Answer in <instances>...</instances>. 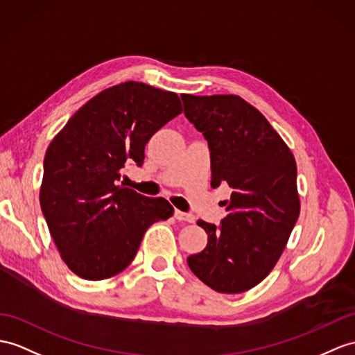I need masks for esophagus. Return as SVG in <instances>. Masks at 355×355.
Returning a JSON list of instances; mask_svg holds the SVG:
<instances>
[{
    "mask_svg": "<svg viewBox=\"0 0 355 355\" xmlns=\"http://www.w3.org/2000/svg\"><path fill=\"white\" fill-rule=\"evenodd\" d=\"M175 218L179 220V221H187V223H194L196 221V217L193 214H187V212H182V211H175Z\"/></svg>",
    "mask_w": 355,
    "mask_h": 355,
    "instance_id": "34e87169",
    "label": "esophagus"
}]
</instances>
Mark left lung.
<instances>
[{
    "label": "left lung",
    "mask_w": 355,
    "mask_h": 355,
    "mask_svg": "<svg viewBox=\"0 0 355 355\" xmlns=\"http://www.w3.org/2000/svg\"><path fill=\"white\" fill-rule=\"evenodd\" d=\"M180 98L209 146L212 188H232L220 226L197 221L207 245L188 256V266L214 291L245 292L277 263L298 220L295 159L262 112L236 94Z\"/></svg>",
    "instance_id": "left-lung-1"
}]
</instances>
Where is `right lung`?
Listing matches in <instances>:
<instances>
[{
    "label": "right lung",
    "mask_w": 355,
    "mask_h": 355,
    "mask_svg": "<svg viewBox=\"0 0 355 355\" xmlns=\"http://www.w3.org/2000/svg\"><path fill=\"white\" fill-rule=\"evenodd\" d=\"M182 112L176 93L126 81L101 92L69 119L43 159L40 207L69 270L103 280L134 261L144 232L173 206L119 185L143 166L150 137Z\"/></svg>",
    "instance_id": "add662e5"
}]
</instances>
